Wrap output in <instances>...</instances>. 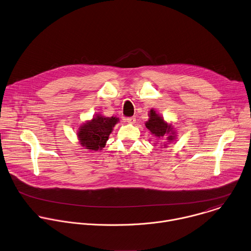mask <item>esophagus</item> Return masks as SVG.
<instances>
[{
    "instance_id": "esophagus-1",
    "label": "esophagus",
    "mask_w": 251,
    "mask_h": 251,
    "mask_svg": "<svg viewBox=\"0 0 251 251\" xmlns=\"http://www.w3.org/2000/svg\"><path fill=\"white\" fill-rule=\"evenodd\" d=\"M125 120H126L128 123H131V124H133V123H135V122H136V117H135V116H132V117H127Z\"/></svg>"
}]
</instances>
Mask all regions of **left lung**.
I'll use <instances>...</instances> for the list:
<instances>
[{
    "mask_svg": "<svg viewBox=\"0 0 251 251\" xmlns=\"http://www.w3.org/2000/svg\"><path fill=\"white\" fill-rule=\"evenodd\" d=\"M146 126L154 136L159 138L163 137L165 134H168L172 130L171 125H168L167 123H165L162 117L158 116L155 113V111H153L152 109L150 111V120L147 122ZM173 139H174L173 136L168 137L169 141Z\"/></svg>",
    "mask_w": 251,
    "mask_h": 251,
    "instance_id": "1",
    "label": "left lung"
}]
</instances>
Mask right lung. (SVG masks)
<instances>
[{"instance_id": "obj_1", "label": "right lung", "mask_w": 251, "mask_h": 251, "mask_svg": "<svg viewBox=\"0 0 251 251\" xmlns=\"http://www.w3.org/2000/svg\"><path fill=\"white\" fill-rule=\"evenodd\" d=\"M118 122L116 117H103L98 115L92 121L87 122L80 127L78 137L80 143L87 150L98 151L104 147L112 127Z\"/></svg>"}]
</instances>
